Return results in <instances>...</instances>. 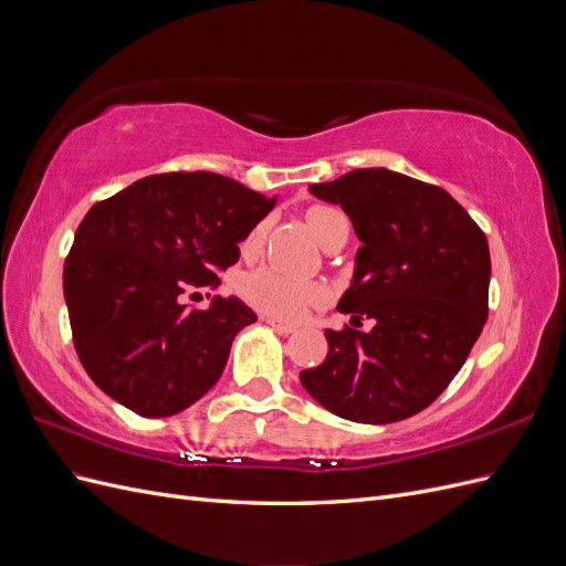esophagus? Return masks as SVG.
Here are the masks:
<instances>
[{
    "label": "esophagus",
    "instance_id": "obj_1",
    "mask_svg": "<svg viewBox=\"0 0 566 566\" xmlns=\"http://www.w3.org/2000/svg\"><path fill=\"white\" fill-rule=\"evenodd\" d=\"M264 323L269 325V328H273L276 333H295L297 331V325H293V323H285V321H279V318H264Z\"/></svg>",
    "mask_w": 566,
    "mask_h": 566
}]
</instances>
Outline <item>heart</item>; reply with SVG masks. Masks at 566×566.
<instances>
[{"label": "heart", "mask_w": 566, "mask_h": 566, "mask_svg": "<svg viewBox=\"0 0 566 566\" xmlns=\"http://www.w3.org/2000/svg\"><path fill=\"white\" fill-rule=\"evenodd\" d=\"M306 224H310L312 233L323 243L328 233L339 224V221H347L345 214L335 208H325V205H314V208L306 210ZM264 224H256L243 241V252L250 254L260 248L264 238ZM241 295L264 314L279 316V318H300L306 306L318 304L325 297V290L318 283L312 281H297L290 279L279 269L262 266L250 271L248 276L241 281Z\"/></svg>", "instance_id": "b5f03b06"}]
</instances>
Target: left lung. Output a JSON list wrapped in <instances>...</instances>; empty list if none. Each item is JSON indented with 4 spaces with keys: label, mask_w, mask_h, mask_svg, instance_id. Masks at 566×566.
Instances as JSON below:
<instances>
[{
    "label": "left lung",
    "mask_w": 566,
    "mask_h": 566,
    "mask_svg": "<svg viewBox=\"0 0 566 566\" xmlns=\"http://www.w3.org/2000/svg\"><path fill=\"white\" fill-rule=\"evenodd\" d=\"M310 191L339 205L358 241L352 287L325 331L328 356L300 380L331 413L387 424L430 406L451 385L489 316L484 231L434 184L385 167L354 169Z\"/></svg>",
    "instance_id": "8db88e82"
}]
</instances>
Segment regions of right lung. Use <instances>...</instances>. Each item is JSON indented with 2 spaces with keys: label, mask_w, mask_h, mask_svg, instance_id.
I'll list each match as a JSON object with an SVG mask.
<instances>
[{
  "label": "right lung",
  "mask_w": 566,
  "mask_h": 566,
  "mask_svg": "<svg viewBox=\"0 0 566 566\" xmlns=\"http://www.w3.org/2000/svg\"><path fill=\"white\" fill-rule=\"evenodd\" d=\"M273 202L214 172H165L84 214L63 295L75 352L98 389L144 418H167L219 380L233 337L256 316L235 297H214L210 310L184 297L221 283Z\"/></svg>",
  "instance_id": "add662e5"
}]
</instances>
